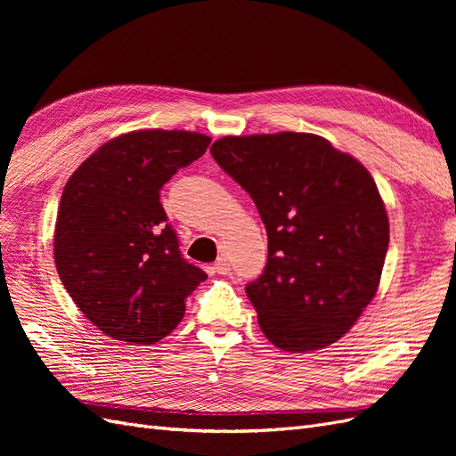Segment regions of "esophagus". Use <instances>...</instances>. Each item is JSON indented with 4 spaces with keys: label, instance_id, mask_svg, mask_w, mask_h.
<instances>
[{
    "label": "esophagus",
    "instance_id": "1",
    "mask_svg": "<svg viewBox=\"0 0 456 456\" xmlns=\"http://www.w3.org/2000/svg\"><path fill=\"white\" fill-rule=\"evenodd\" d=\"M215 272L216 273H220V275H228L230 273V262L224 258V256H220L216 262H215Z\"/></svg>",
    "mask_w": 456,
    "mask_h": 456
}]
</instances>
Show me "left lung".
Segmentation results:
<instances>
[{"label": "left lung", "mask_w": 456, "mask_h": 456, "mask_svg": "<svg viewBox=\"0 0 456 456\" xmlns=\"http://www.w3.org/2000/svg\"><path fill=\"white\" fill-rule=\"evenodd\" d=\"M215 161L255 201L265 272L245 287L266 338L285 352L337 342L375 297L390 224L363 165L323 136H224Z\"/></svg>", "instance_id": "left-lung-1"}]
</instances>
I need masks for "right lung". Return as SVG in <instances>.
I'll return each instance as SVG.
<instances>
[{
	"mask_svg": "<svg viewBox=\"0 0 456 456\" xmlns=\"http://www.w3.org/2000/svg\"><path fill=\"white\" fill-rule=\"evenodd\" d=\"M209 144L201 133L133 131L102 144L68 178L54 265L77 308L114 340L167 337L207 280L178 249L159 190Z\"/></svg>",
	"mask_w": 456,
	"mask_h": 456,
	"instance_id": "1",
	"label": "right lung"
}]
</instances>
